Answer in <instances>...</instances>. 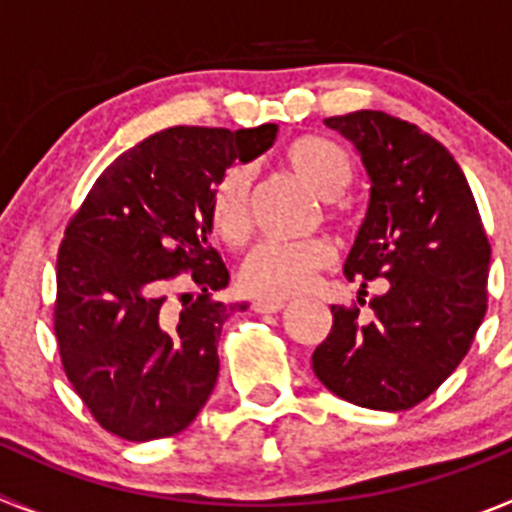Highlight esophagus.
Segmentation results:
<instances>
[{"mask_svg": "<svg viewBox=\"0 0 512 512\" xmlns=\"http://www.w3.org/2000/svg\"><path fill=\"white\" fill-rule=\"evenodd\" d=\"M284 305H287L284 300H253L251 307L256 312H264V315H266V312H279Z\"/></svg>", "mask_w": 512, "mask_h": 512, "instance_id": "esophagus-1", "label": "esophagus"}]
</instances>
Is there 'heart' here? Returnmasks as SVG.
<instances>
[{
    "instance_id": "b5f03b06",
    "label": "heart",
    "mask_w": 512,
    "mask_h": 512,
    "mask_svg": "<svg viewBox=\"0 0 512 512\" xmlns=\"http://www.w3.org/2000/svg\"><path fill=\"white\" fill-rule=\"evenodd\" d=\"M282 164L297 182L305 184L320 200H336L354 179V164L338 143L320 135H302L282 153ZM325 217L333 225L346 223V212L328 202ZM207 223L217 241L241 246L246 241L248 220V174L243 166H230L212 184ZM336 251L328 241L307 243H259L243 259L238 284L246 295L259 300H282L310 287L315 274L328 269Z\"/></svg>"
}]
</instances>
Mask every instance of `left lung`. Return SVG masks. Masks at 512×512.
<instances>
[{
	"label": "left lung",
	"mask_w": 512,
	"mask_h": 512,
	"mask_svg": "<svg viewBox=\"0 0 512 512\" xmlns=\"http://www.w3.org/2000/svg\"><path fill=\"white\" fill-rule=\"evenodd\" d=\"M325 125L354 143L372 182L343 271L359 279L361 295L374 279L384 292L330 307L333 325L312 372L359 408H415L467 356L485 318L490 241L464 171L418 125L377 110Z\"/></svg>",
	"instance_id": "8db88e82"
}]
</instances>
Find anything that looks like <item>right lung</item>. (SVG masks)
I'll return each mask as SVG.
<instances>
[{"label":"right lung","instance_id":"obj_1","mask_svg":"<svg viewBox=\"0 0 512 512\" xmlns=\"http://www.w3.org/2000/svg\"><path fill=\"white\" fill-rule=\"evenodd\" d=\"M277 125L161 130L117 156L66 225L56 264L63 372L104 431L182 433L217 382V338L246 305L210 300L230 274L210 246L212 184L271 148ZM201 289L168 305L179 273Z\"/></svg>","mask_w":512,"mask_h":512}]
</instances>
